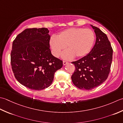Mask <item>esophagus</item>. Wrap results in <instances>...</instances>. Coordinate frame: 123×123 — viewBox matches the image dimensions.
<instances>
[{"instance_id": "34e87169", "label": "esophagus", "mask_w": 123, "mask_h": 123, "mask_svg": "<svg viewBox=\"0 0 123 123\" xmlns=\"http://www.w3.org/2000/svg\"><path fill=\"white\" fill-rule=\"evenodd\" d=\"M67 63H68V62H67L66 61H63V65H65L66 64H67Z\"/></svg>"}]
</instances>
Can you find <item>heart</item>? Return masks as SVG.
<instances>
[{"instance_id":"obj_1","label":"heart","mask_w":123,"mask_h":123,"mask_svg":"<svg viewBox=\"0 0 123 123\" xmlns=\"http://www.w3.org/2000/svg\"><path fill=\"white\" fill-rule=\"evenodd\" d=\"M95 40L93 31L90 29L73 27L60 32L57 37H52L50 44L53 54L58 57L66 48L68 50L64 52L62 57L69 59L75 56L81 58L89 53Z\"/></svg>"}]
</instances>
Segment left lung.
Listing matches in <instances>:
<instances>
[{
    "label": "left lung",
    "instance_id": "obj_1",
    "mask_svg": "<svg viewBox=\"0 0 123 123\" xmlns=\"http://www.w3.org/2000/svg\"><path fill=\"white\" fill-rule=\"evenodd\" d=\"M91 26L96 36L94 47L86 56L72 62L75 67L72 82L82 90H92L103 83L109 75L112 59L113 50L106 34Z\"/></svg>",
    "mask_w": 123,
    "mask_h": 123
}]
</instances>
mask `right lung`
Segmentation results:
<instances>
[{
  "mask_svg": "<svg viewBox=\"0 0 123 123\" xmlns=\"http://www.w3.org/2000/svg\"><path fill=\"white\" fill-rule=\"evenodd\" d=\"M47 28L26 29L12 42V68L16 80L31 90H41L50 86L62 61L50 49V36Z\"/></svg>",
  "mask_w": 123,
  "mask_h": 123,
  "instance_id": "1",
  "label": "right lung"
}]
</instances>
